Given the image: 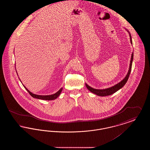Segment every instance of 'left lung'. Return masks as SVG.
Listing matches in <instances>:
<instances>
[{"mask_svg": "<svg viewBox=\"0 0 150 150\" xmlns=\"http://www.w3.org/2000/svg\"><path fill=\"white\" fill-rule=\"evenodd\" d=\"M125 30L128 31V33H129V37H130V41L131 44H132V36H131V35H130V33H129V31L127 29H125ZM133 52L132 53L130 61V64H129V68L128 71L127 75L125 76V77L124 78L121 80L120 82L118 83L116 85L112 86H111L110 88H106V89H98L93 88L92 87L88 86L86 83V87L92 93H94V94H96V95H97L98 96H101V97L110 96V95L114 94L115 92H116L117 91L120 89L122 87H123L124 85L126 84L127 81H128L129 75L130 74L131 70H132V62H133Z\"/></svg>", "mask_w": 150, "mask_h": 150, "instance_id": "left-lung-1", "label": "left lung"}]
</instances>
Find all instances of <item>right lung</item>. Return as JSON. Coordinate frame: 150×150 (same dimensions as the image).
<instances>
[{
	"mask_svg": "<svg viewBox=\"0 0 150 150\" xmlns=\"http://www.w3.org/2000/svg\"><path fill=\"white\" fill-rule=\"evenodd\" d=\"M17 72V71H16ZM18 75V74H17ZM20 81L21 82L20 79H19ZM22 83V82H21ZM23 86L25 87V88L27 90V91L29 92V94H30L31 96H32L33 98H37V99H39V100H53L56 99L57 97L60 95V94L61 93L62 91V88H61L57 92H56L53 94H51V95H38V94H34V93H31L29 90H28L25 86Z\"/></svg>",
	"mask_w": 150,
	"mask_h": 150,
	"instance_id": "add662e5",
	"label": "right lung"
}]
</instances>
